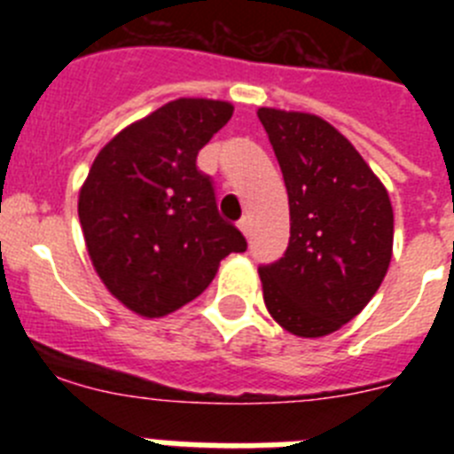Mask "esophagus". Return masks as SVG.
<instances>
[{
    "label": "esophagus",
    "instance_id": "esophagus-1",
    "mask_svg": "<svg viewBox=\"0 0 454 454\" xmlns=\"http://www.w3.org/2000/svg\"><path fill=\"white\" fill-rule=\"evenodd\" d=\"M239 230L243 231V236H250V231H252V223H250V218H247V215H243V218H240V223H239Z\"/></svg>",
    "mask_w": 454,
    "mask_h": 454
}]
</instances>
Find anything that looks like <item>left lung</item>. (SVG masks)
<instances>
[{
    "instance_id": "obj_1",
    "label": "left lung",
    "mask_w": 454,
    "mask_h": 454,
    "mask_svg": "<svg viewBox=\"0 0 454 454\" xmlns=\"http://www.w3.org/2000/svg\"><path fill=\"white\" fill-rule=\"evenodd\" d=\"M282 168L291 239L259 268L268 314L302 339L350 323L382 284L393 254V207L350 140L314 114L256 111Z\"/></svg>"
}]
</instances>
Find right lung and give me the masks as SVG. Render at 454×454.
<instances>
[{
	"mask_svg": "<svg viewBox=\"0 0 454 454\" xmlns=\"http://www.w3.org/2000/svg\"><path fill=\"white\" fill-rule=\"evenodd\" d=\"M234 106L179 98L124 127L95 156L79 191V223L104 286L143 318L195 300L247 243L215 207L195 159Z\"/></svg>",
	"mask_w": 454,
	"mask_h": 454,
	"instance_id": "right-lung-1",
	"label": "right lung"
}]
</instances>
